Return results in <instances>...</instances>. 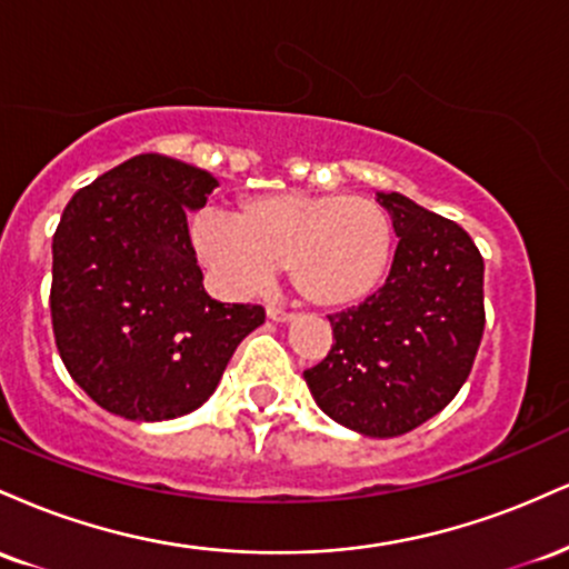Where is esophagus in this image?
Returning <instances> with one entry per match:
<instances>
[{
	"label": "esophagus",
	"mask_w": 569,
	"mask_h": 569,
	"mask_svg": "<svg viewBox=\"0 0 569 569\" xmlns=\"http://www.w3.org/2000/svg\"><path fill=\"white\" fill-rule=\"evenodd\" d=\"M267 318L276 323H289V321H293V312L280 310V307H267Z\"/></svg>",
	"instance_id": "1"
}]
</instances>
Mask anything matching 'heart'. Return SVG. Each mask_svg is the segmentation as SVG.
Returning a JSON list of instances; mask_svg holds the SVG:
<instances>
[{
    "label": "heart",
    "mask_w": 569,
    "mask_h": 569,
    "mask_svg": "<svg viewBox=\"0 0 569 569\" xmlns=\"http://www.w3.org/2000/svg\"><path fill=\"white\" fill-rule=\"evenodd\" d=\"M192 248L219 291L248 297L286 264L291 286L318 307H350L377 291L393 257V224L371 198L267 192L238 202L234 217L194 219Z\"/></svg>",
    "instance_id": "1"
}]
</instances>
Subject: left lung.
<instances>
[{"mask_svg": "<svg viewBox=\"0 0 569 569\" xmlns=\"http://www.w3.org/2000/svg\"><path fill=\"white\" fill-rule=\"evenodd\" d=\"M398 238L390 276L363 305L329 316L335 345L305 371L339 426L393 439L447 407L485 331V259L455 221L401 192H377Z\"/></svg>", "mask_w": 569, "mask_h": 569, "instance_id": "obj_1", "label": "left lung"}]
</instances>
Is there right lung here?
I'll return each mask as SVG.
<instances>
[{
    "instance_id": "right-lung-1",
    "label": "right lung",
    "mask_w": 569,
    "mask_h": 569,
    "mask_svg": "<svg viewBox=\"0 0 569 569\" xmlns=\"http://www.w3.org/2000/svg\"><path fill=\"white\" fill-rule=\"evenodd\" d=\"M213 173L143 152L98 176L63 208L53 238L56 345L98 407L133 422L189 415L211 398L238 345L264 323L259 305L202 289L187 213Z\"/></svg>"
}]
</instances>
